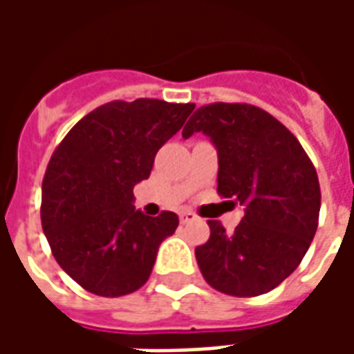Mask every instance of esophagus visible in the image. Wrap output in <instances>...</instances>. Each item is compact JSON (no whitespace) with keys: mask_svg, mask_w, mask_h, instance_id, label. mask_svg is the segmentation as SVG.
<instances>
[{"mask_svg":"<svg viewBox=\"0 0 354 354\" xmlns=\"http://www.w3.org/2000/svg\"><path fill=\"white\" fill-rule=\"evenodd\" d=\"M195 220H199V216L192 212V210H182L180 212V222L182 223H189V222H195Z\"/></svg>","mask_w":354,"mask_h":354,"instance_id":"1","label":"esophagus"}]
</instances>
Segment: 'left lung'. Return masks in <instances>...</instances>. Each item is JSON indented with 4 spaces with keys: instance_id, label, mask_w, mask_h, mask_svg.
I'll return each mask as SVG.
<instances>
[{
    "instance_id": "left-lung-1",
    "label": "left lung",
    "mask_w": 354,
    "mask_h": 354,
    "mask_svg": "<svg viewBox=\"0 0 354 354\" xmlns=\"http://www.w3.org/2000/svg\"><path fill=\"white\" fill-rule=\"evenodd\" d=\"M205 132L218 149V193L245 216L233 233L210 220L195 248L205 281L222 294L252 297L296 271L319 225L317 170L292 132L252 104L201 106L182 131Z\"/></svg>"
}]
</instances>
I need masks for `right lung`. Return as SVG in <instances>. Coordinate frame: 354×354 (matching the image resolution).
<instances>
[{
    "mask_svg": "<svg viewBox=\"0 0 354 354\" xmlns=\"http://www.w3.org/2000/svg\"><path fill=\"white\" fill-rule=\"evenodd\" d=\"M195 104L113 100L93 109L58 144L43 178L41 223L58 266L91 294L119 297L151 274L178 216L134 208V185Z\"/></svg>",
    "mask_w": 354,
    "mask_h": 354,
    "instance_id": "obj_1",
    "label": "right lung"
}]
</instances>
